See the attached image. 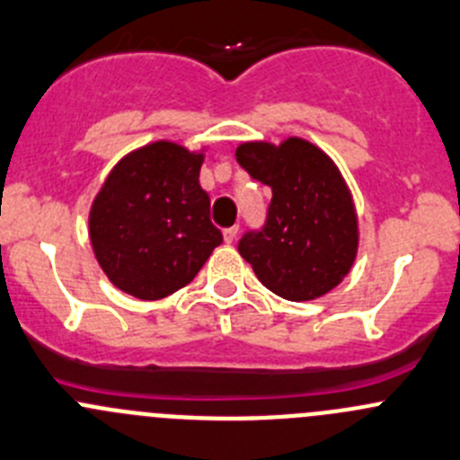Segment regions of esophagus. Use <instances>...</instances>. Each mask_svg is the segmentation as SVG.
<instances>
[{
    "instance_id": "34e87169",
    "label": "esophagus",
    "mask_w": 460,
    "mask_h": 460,
    "mask_svg": "<svg viewBox=\"0 0 460 460\" xmlns=\"http://www.w3.org/2000/svg\"><path fill=\"white\" fill-rule=\"evenodd\" d=\"M222 235H225V243H234L235 238H238V226H229V229L222 231Z\"/></svg>"
}]
</instances>
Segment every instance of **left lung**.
<instances>
[{
	"label": "left lung",
	"mask_w": 460,
	"mask_h": 460,
	"mask_svg": "<svg viewBox=\"0 0 460 460\" xmlns=\"http://www.w3.org/2000/svg\"><path fill=\"white\" fill-rule=\"evenodd\" d=\"M235 159L271 189L265 225L238 243L258 280L288 301H312L337 288L358 253V216L328 155L292 137L279 148L243 144Z\"/></svg>",
	"instance_id": "left-lung-1"
}]
</instances>
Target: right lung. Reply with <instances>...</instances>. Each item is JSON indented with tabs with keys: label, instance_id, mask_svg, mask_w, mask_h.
<instances>
[{
	"label": "right lung",
	"instance_id": "obj_1",
	"mask_svg": "<svg viewBox=\"0 0 460 460\" xmlns=\"http://www.w3.org/2000/svg\"><path fill=\"white\" fill-rule=\"evenodd\" d=\"M202 155L171 141L135 150L93 199L89 235L98 265L123 292L157 301L195 279L222 234L199 186Z\"/></svg>",
	"mask_w": 460,
	"mask_h": 460
}]
</instances>
